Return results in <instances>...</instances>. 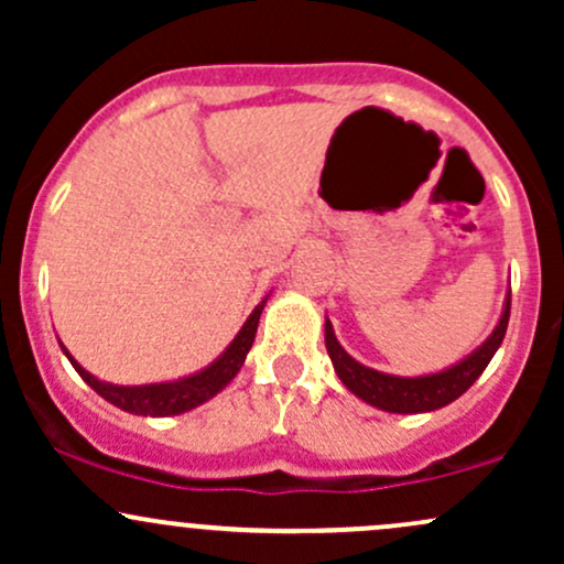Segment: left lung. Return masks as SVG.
<instances>
[{"mask_svg": "<svg viewBox=\"0 0 564 564\" xmlns=\"http://www.w3.org/2000/svg\"><path fill=\"white\" fill-rule=\"evenodd\" d=\"M509 310H511V294L507 296V307H503L501 321H498L496 332L485 339L480 349L469 355L467 360H462L458 366H451L448 371L430 373V377H416V379H403V377H390V373L373 371V368L360 366L358 360L349 358L345 347L336 341L332 323L326 321V349L328 358L339 373V379L345 381L349 392L358 394L366 403L381 408V411L390 413H424L435 411L453 403L456 398H462L464 392L480 379V373L488 368L490 358L496 355V349L501 347L503 334L509 326Z\"/></svg>", "mask_w": 564, "mask_h": 564, "instance_id": "8db88e82", "label": "left lung"}]
</instances>
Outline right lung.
<instances>
[{
  "mask_svg": "<svg viewBox=\"0 0 564 564\" xmlns=\"http://www.w3.org/2000/svg\"><path fill=\"white\" fill-rule=\"evenodd\" d=\"M262 304H257L254 313L249 315V321L243 323V328L238 332L236 339L230 341V347L225 349L223 355L212 364L209 368H204L200 373H193V377L180 379V381H166V384H145V387H116L108 384V381L95 379L93 373L84 371V368L76 364L74 358L68 355L70 366L79 371V377L87 381L93 390L106 398L108 403H113L116 408L129 413H140V416H174V413H185L191 408H196L200 403H206L209 398L228 387L232 377L241 371L246 352H249L251 345H254L257 336V326H260V315H262Z\"/></svg>",
  "mask_w": 564,
  "mask_h": 564,
  "instance_id": "add662e5",
  "label": "right lung"
}]
</instances>
